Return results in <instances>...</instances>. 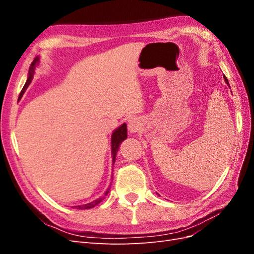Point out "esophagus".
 Listing matches in <instances>:
<instances>
[{"label": "esophagus", "mask_w": 254, "mask_h": 254, "mask_svg": "<svg viewBox=\"0 0 254 254\" xmlns=\"http://www.w3.org/2000/svg\"><path fill=\"white\" fill-rule=\"evenodd\" d=\"M142 129V122L140 121V119L137 118H133L130 119L128 122V130L131 133H135L139 132L140 130Z\"/></svg>", "instance_id": "obj_1"}]
</instances>
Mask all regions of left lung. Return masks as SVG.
<instances>
[{
	"mask_svg": "<svg viewBox=\"0 0 254 254\" xmlns=\"http://www.w3.org/2000/svg\"><path fill=\"white\" fill-rule=\"evenodd\" d=\"M224 78H225V81L227 82V84H228V86H229V81H228V79H227V77H226V76H224ZM230 87V86H229Z\"/></svg>",
	"mask_w": 254,
	"mask_h": 254,
	"instance_id": "1",
	"label": "left lung"
}]
</instances>
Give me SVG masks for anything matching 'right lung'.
Instances as JSON below:
<instances>
[{
	"instance_id": "add662e5",
	"label": "right lung",
	"mask_w": 254,
	"mask_h": 254,
	"mask_svg": "<svg viewBox=\"0 0 254 254\" xmlns=\"http://www.w3.org/2000/svg\"><path fill=\"white\" fill-rule=\"evenodd\" d=\"M38 60H39V58L38 57H36L35 59H34V61L32 63V64H30V66H29V70H28V78H27V80H26V82H25V84H24V87H23V89H22V91H21V93H20V96H19V98H21L22 96H23V94H24V92H25V90L27 89V87H28V84L30 83V81H32V79H33V76H34V71H35V66H36V64L38 63ZM127 137V126H126V124H123L121 127H119L117 130H115V131L112 133V139H111V148H112V157H113V163L115 162V157H117V152H118V150H119V147H120V144L124 141L125 139ZM109 190L110 189H108L106 190V193H105V195H107L109 193ZM103 197H101V198H98V199H96V200H94L93 202H90V203H88V204H83V205H77V206H75V207H77V209H80V210H87V209H91V207H93V206H95L96 204H98L99 202L101 201H103Z\"/></svg>"
}]
</instances>
